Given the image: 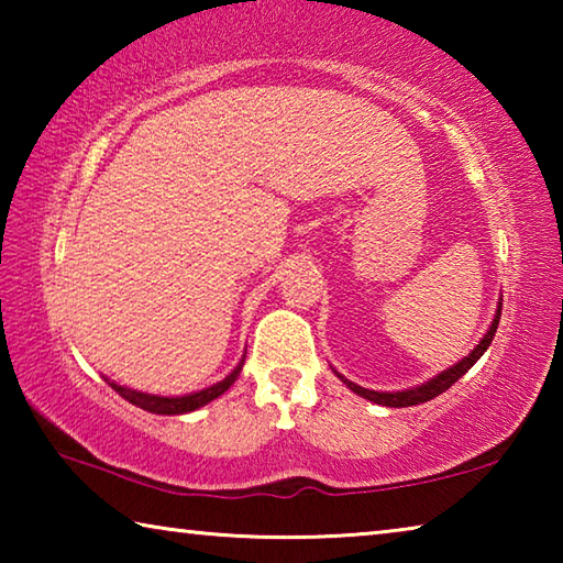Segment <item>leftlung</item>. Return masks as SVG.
Returning a JSON list of instances; mask_svg holds the SVG:
<instances>
[{
    "mask_svg": "<svg viewBox=\"0 0 563 563\" xmlns=\"http://www.w3.org/2000/svg\"><path fill=\"white\" fill-rule=\"evenodd\" d=\"M499 318H501V302H499V308H497V316H494L492 328L487 330V335L482 338L479 345H476L462 362H456L454 367L444 369L442 375H437L434 379H430V383L419 385V387H415V389H405V393H375V389H365V387H360V385H355V383H350V379H345L342 375H338V377L352 389V393H357L360 397L369 399V402H377V405H385V407H412V405L430 402V399H434L437 395H442L444 389H450L464 373H470L474 362L479 360V357L484 355V352H487V347L492 345V340H494V332H497Z\"/></svg>",
    "mask_w": 563,
    "mask_h": 563,
    "instance_id": "left-lung-1",
    "label": "left lung"
}]
</instances>
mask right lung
<instances>
[{"label":"right lung","instance_id":"right-lung-1","mask_svg":"<svg viewBox=\"0 0 563 563\" xmlns=\"http://www.w3.org/2000/svg\"><path fill=\"white\" fill-rule=\"evenodd\" d=\"M241 369H243V360H241V365H238L233 373L223 379V383H216L213 387H206V389H201V393H194V395H186V397H156V395L136 393V389H126V387L113 385V383H109V385L117 389V393L123 399H129L131 405L146 409V412H154V415H184V412H194V409L208 405L216 397H221L225 389L235 383V377L241 375Z\"/></svg>","mask_w":563,"mask_h":563}]
</instances>
